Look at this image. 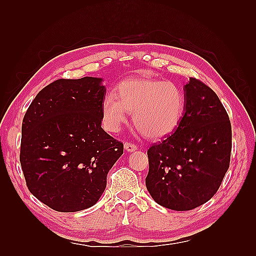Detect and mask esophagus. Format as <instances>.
<instances>
[{"label": "esophagus", "mask_w": 256, "mask_h": 256, "mask_svg": "<svg viewBox=\"0 0 256 256\" xmlns=\"http://www.w3.org/2000/svg\"><path fill=\"white\" fill-rule=\"evenodd\" d=\"M124 148L128 152H134L138 150V146L135 145L134 143H131V142H126L124 144Z\"/></svg>", "instance_id": "obj_1"}]
</instances>
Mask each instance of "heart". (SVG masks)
Returning <instances> with one entry per match:
<instances>
[{
	"instance_id": "heart-1",
	"label": "heart",
	"mask_w": 256,
	"mask_h": 256,
	"mask_svg": "<svg viewBox=\"0 0 256 256\" xmlns=\"http://www.w3.org/2000/svg\"><path fill=\"white\" fill-rule=\"evenodd\" d=\"M102 122L110 132H118L132 112L133 123L145 138L160 140L180 125L186 111V96L170 81L150 78L126 79L102 101Z\"/></svg>"
}]
</instances>
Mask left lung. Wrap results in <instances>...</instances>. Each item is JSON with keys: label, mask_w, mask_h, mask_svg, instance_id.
<instances>
[{"label": "left lung", "mask_w": 256, "mask_h": 256, "mask_svg": "<svg viewBox=\"0 0 256 256\" xmlns=\"http://www.w3.org/2000/svg\"><path fill=\"white\" fill-rule=\"evenodd\" d=\"M186 111L170 136L148 150L146 188L157 204L192 210L218 192L230 166L232 130L216 92L196 78L184 86Z\"/></svg>", "instance_id": "left-lung-1"}]
</instances>
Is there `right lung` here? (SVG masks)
Here are the masks:
<instances>
[{"label":"right lung","mask_w":256,"mask_h":256,"mask_svg":"<svg viewBox=\"0 0 256 256\" xmlns=\"http://www.w3.org/2000/svg\"><path fill=\"white\" fill-rule=\"evenodd\" d=\"M101 78L58 79L42 89L22 123L20 162L26 186L59 212L100 199L123 143L101 128L106 89Z\"/></svg>","instance_id":"1"}]
</instances>
